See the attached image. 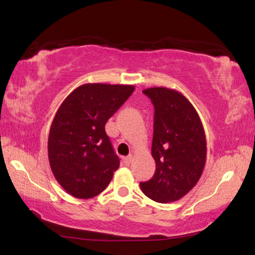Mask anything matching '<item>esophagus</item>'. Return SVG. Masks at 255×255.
Here are the masks:
<instances>
[{"label":"esophagus","instance_id":"esophagus-1","mask_svg":"<svg viewBox=\"0 0 255 255\" xmlns=\"http://www.w3.org/2000/svg\"><path fill=\"white\" fill-rule=\"evenodd\" d=\"M131 159H132V156H131V155H129V156L124 157L123 161H124L125 164H126V165H129V164H130V162H131Z\"/></svg>","mask_w":255,"mask_h":255}]
</instances>
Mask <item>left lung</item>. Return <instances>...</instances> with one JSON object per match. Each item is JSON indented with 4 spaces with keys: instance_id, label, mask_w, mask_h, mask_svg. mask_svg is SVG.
I'll list each match as a JSON object with an SVG mask.
<instances>
[{
    "instance_id": "1",
    "label": "left lung",
    "mask_w": 255,
    "mask_h": 255,
    "mask_svg": "<svg viewBox=\"0 0 255 255\" xmlns=\"http://www.w3.org/2000/svg\"><path fill=\"white\" fill-rule=\"evenodd\" d=\"M154 106L153 178L140 182L145 196L161 204L182 198L199 181L207 145L201 120L183 94L167 88L143 91Z\"/></svg>"
}]
</instances>
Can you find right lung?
Masks as SVG:
<instances>
[{"label":"right lung","mask_w":255,"mask_h":255,"mask_svg":"<svg viewBox=\"0 0 255 255\" xmlns=\"http://www.w3.org/2000/svg\"><path fill=\"white\" fill-rule=\"evenodd\" d=\"M135 90L133 85L88 83L60 105L48 137V158L58 183L89 199L105 190L119 167L106 123Z\"/></svg>","instance_id":"1"}]
</instances>
